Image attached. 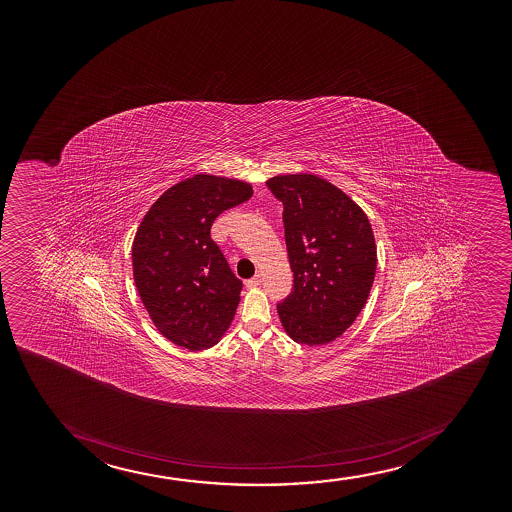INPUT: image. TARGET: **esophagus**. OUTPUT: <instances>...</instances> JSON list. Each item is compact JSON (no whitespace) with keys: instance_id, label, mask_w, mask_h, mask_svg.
<instances>
[{"instance_id":"1","label":"esophagus","mask_w":512,"mask_h":512,"mask_svg":"<svg viewBox=\"0 0 512 512\" xmlns=\"http://www.w3.org/2000/svg\"><path fill=\"white\" fill-rule=\"evenodd\" d=\"M246 285L247 287H259L261 285V275H254L253 278H249Z\"/></svg>"}]
</instances>
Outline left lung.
Masks as SVG:
<instances>
[{"instance_id":"8db88e82","label":"left lung","mask_w":512,"mask_h":512,"mask_svg":"<svg viewBox=\"0 0 512 512\" xmlns=\"http://www.w3.org/2000/svg\"><path fill=\"white\" fill-rule=\"evenodd\" d=\"M282 201L292 292L277 304L283 328L302 345H323L359 316L376 275L369 218L347 194L311 174L271 177Z\"/></svg>"}]
</instances>
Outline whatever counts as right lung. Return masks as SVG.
<instances>
[{
	"instance_id": "right-lung-1",
	"label": "right lung",
	"mask_w": 512,
	"mask_h": 512,
	"mask_svg": "<svg viewBox=\"0 0 512 512\" xmlns=\"http://www.w3.org/2000/svg\"><path fill=\"white\" fill-rule=\"evenodd\" d=\"M251 194L249 184L198 174L167 189L136 232L138 294L153 324L179 347H212L234 318L242 282L210 230L220 213Z\"/></svg>"
}]
</instances>
